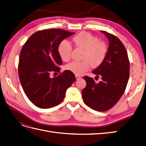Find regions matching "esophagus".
<instances>
[{"mask_svg": "<svg viewBox=\"0 0 146 146\" xmlns=\"http://www.w3.org/2000/svg\"><path fill=\"white\" fill-rule=\"evenodd\" d=\"M76 79H77V80H80V79L81 78V77L80 76H78V75H76Z\"/></svg>", "mask_w": 146, "mask_h": 146, "instance_id": "1", "label": "esophagus"}]
</instances>
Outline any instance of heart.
Masks as SVG:
<instances>
[{"label": "heart", "mask_w": 146, "mask_h": 146, "mask_svg": "<svg viewBox=\"0 0 146 146\" xmlns=\"http://www.w3.org/2000/svg\"><path fill=\"white\" fill-rule=\"evenodd\" d=\"M74 46L84 50L82 61H73L66 66V69L76 75L85 73L91 66L95 68L104 61L107 54L108 47L105 42L99 41L98 38L89 33L81 32L72 38ZM61 59L68 62L71 58L72 47L66 41L61 42L58 47Z\"/></svg>", "instance_id": "obj_1"}]
</instances>
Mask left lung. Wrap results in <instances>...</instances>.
I'll use <instances>...</instances> for the list:
<instances>
[{
	"label": "left lung",
	"mask_w": 146,
	"mask_h": 146,
	"mask_svg": "<svg viewBox=\"0 0 146 146\" xmlns=\"http://www.w3.org/2000/svg\"><path fill=\"white\" fill-rule=\"evenodd\" d=\"M109 40L105 58L92 73L102 80L96 83L88 76L83 78L86 86L82 91L84 102L91 109L105 111L111 108L124 93L129 78L130 62L126 48L117 37L101 31Z\"/></svg>",
	"instance_id": "8db88e82"
}]
</instances>
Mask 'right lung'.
<instances>
[{"label":"right lung","mask_w":146,"mask_h":146,"mask_svg":"<svg viewBox=\"0 0 146 146\" xmlns=\"http://www.w3.org/2000/svg\"><path fill=\"white\" fill-rule=\"evenodd\" d=\"M74 33L60 29L38 31L30 36L22 48L18 74L29 99L37 107L50 108L63 100L66 91L76 78L65 70L51 78L52 72H59L62 64L58 47L63 39Z\"/></svg>","instance_id":"right-lung-1"}]
</instances>
